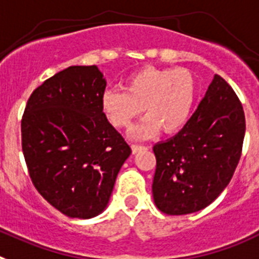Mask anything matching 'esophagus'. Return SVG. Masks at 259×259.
Instances as JSON below:
<instances>
[{
	"label": "esophagus",
	"mask_w": 259,
	"mask_h": 259,
	"mask_svg": "<svg viewBox=\"0 0 259 259\" xmlns=\"http://www.w3.org/2000/svg\"><path fill=\"white\" fill-rule=\"evenodd\" d=\"M148 147H146V146H141V145H132V150L133 152L136 154V152L138 151H142V150H147Z\"/></svg>",
	"instance_id": "esophagus-1"
}]
</instances>
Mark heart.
Returning a JSON list of instances; mask_svg holds the SVG:
<instances>
[{
    "instance_id": "obj_1",
    "label": "heart",
    "mask_w": 259,
    "mask_h": 259,
    "mask_svg": "<svg viewBox=\"0 0 259 259\" xmlns=\"http://www.w3.org/2000/svg\"><path fill=\"white\" fill-rule=\"evenodd\" d=\"M197 99V82L183 67H142L127 75L123 90H107L102 95V112L116 129L132 126L143 112L148 114L133 130L134 138H148L160 132L183 129L192 116Z\"/></svg>"
}]
</instances>
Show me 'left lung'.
<instances>
[{
	"label": "left lung",
	"mask_w": 259,
	"mask_h": 259,
	"mask_svg": "<svg viewBox=\"0 0 259 259\" xmlns=\"http://www.w3.org/2000/svg\"><path fill=\"white\" fill-rule=\"evenodd\" d=\"M244 136L241 103L217 74L185 126L152 148L156 157L152 183L156 207L168 215H186L207 207L232 179Z\"/></svg>",
	"instance_id": "8db88e82"
}]
</instances>
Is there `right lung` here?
I'll return each mask as SVG.
<instances>
[{
	"mask_svg": "<svg viewBox=\"0 0 259 259\" xmlns=\"http://www.w3.org/2000/svg\"><path fill=\"white\" fill-rule=\"evenodd\" d=\"M107 82L98 66H70L31 94L22 148L36 190L69 218L105 210L132 148L102 112Z\"/></svg>",
	"mask_w": 259,
	"mask_h": 259,
	"instance_id": "right-lung-1",
	"label": "right lung"
}]
</instances>
